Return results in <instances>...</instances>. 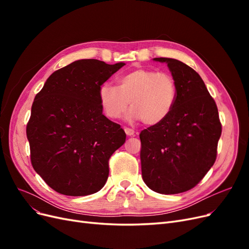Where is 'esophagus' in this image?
Segmentation results:
<instances>
[{
    "label": "esophagus",
    "instance_id": "obj_1",
    "mask_svg": "<svg viewBox=\"0 0 249 249\" xmlns=\"http://www.w3.org/2000/svg\"><path fill=\"white\" fill-rule=\"evenodd\" d=\"M124 132L127 136H135V133H136L134 130L130 129V127H124Z\"/></svg>",
    "mask_w": 249,
    "mask_h": 249
}]
</instances>
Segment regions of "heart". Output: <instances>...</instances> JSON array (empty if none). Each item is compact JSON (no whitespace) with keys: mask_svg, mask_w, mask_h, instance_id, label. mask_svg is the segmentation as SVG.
Wrapping results in <instances>:
<instances>
[{"mask_svg":"<svg viewBox=\"0 0 249 249\" xmlns=\"http://www.w3.org/2000/svg\"><path fill=\"white\" fill-rule=\"evenodd\" d=\"M103 111L109 118L123 116L131 105L126 118L141 120L147 125L161 124L166 119L178 100V85L170 73L138 67L123 74L118 86L105 82L99 87Z\"/></svg>","mask_w":249,"mask_h":249,"instance_id":"obj_1","label":"heart"}]
</instances>
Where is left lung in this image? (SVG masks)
I'll list each match as a JSON object with an SVG mask.
<instances>
[{
    "label": "left lung",
    "instance_id": "1",
    "mask_svg": "<svg viewBox=\"0 0 249 249\" xmlns=\"http://www.w3.org/2000/svg\"><path fill=\"white\" fill-rule=\"evenodd\" d=\"M166 63L178 85V100L169 116L143 130L141 171L146 186L161 194L190 190L213 166L221 124L213 97L199 74L172 58Z\"/></svg>",
    "mask_w": 249,
    "mask_h": 249
}]
</instances>
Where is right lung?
<instances>
[{"instance_id": "1", "label": "right lung", "mask_w": 249, "mask_h": 249, "mask_svg": "<svg viewBox=\"0 0 249 249\" xmlns=\"http://www.w3.org/2000/svg\"><path fill=\"white\" fill-rule=\"evenodd\" d=\"M124 65L77 60L53 72L36 94L27 124L31 163L58 193L85 196L106 184L108 161L125 133L103 114L99 87Z\"/></svg>"}]
</instances>
